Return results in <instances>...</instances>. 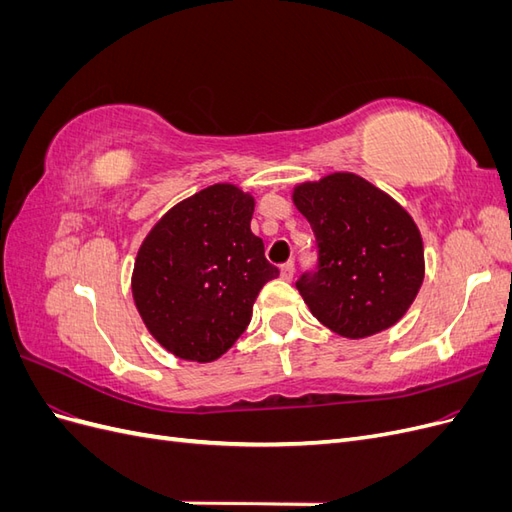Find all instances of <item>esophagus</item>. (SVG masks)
<instances>
[{
	"label": "esophagus",
	"mask_w": 512,
	"mask_h": 512,
	"mask_svg": "<svg viewBox=\"0 0 512 512\" xmlns=\"http://www.w3.org/2000/svg\"><path fill=\"white\" fill-rule=\"evenodd\" d=\"M280 277H282L284 282H292V277H294V265H292V262H286V265L280 267Z\"/></svg>",
	"instance_id": "esophagus-1"
}]
</instances>
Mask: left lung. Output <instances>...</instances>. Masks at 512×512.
Instances as JSON below:
<instances>
[{
	"label": "left lung",
	"mask_w": 512,
	"mask_h": 512,
	"mask_svg": "<svg viewBox=\"0 0 512 512\" xmlns=\"http://www.w3.org/2000/svg\"><path fill=\"white\" fill-rule=\"evenodd\" d=\"M292 203L316 235L318 269L303 273L297 290L318 322L363 339L404 318L425 277L412 215L354 173L294 185Z\"/></svg>",
	"instance_id": "1"
}]
</instances>
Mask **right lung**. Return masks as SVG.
<instances>
[{
  "label": "right lung",
  "instance_id": "obj_1",
  "mask_svg": "<svg viewBox=\"0 0 512 512\" xmlns=\"http://www.w3.org/2000/svg\"><path fill=\"white\" fill-rule=\"evenodd\" d=\"M254 205L237 185H209L168 209L138 247L134 305L177 359H220L250 324L260 288L280 275L250 228Z\"/></svg>",
  "mask_w": 512,
  "mask_h": 512
}]
</instances>
